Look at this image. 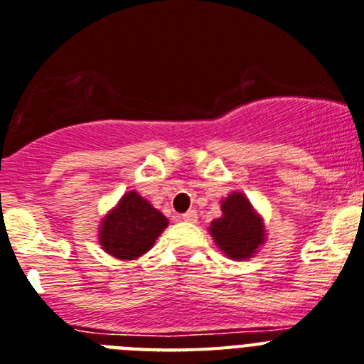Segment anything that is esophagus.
<instances>
[{"mask_svg": "<svg viewBox=\"0 0 364 364\" xmlns=\"http://www.w3.org/2000/svg\"><path fill=\"white\" fill-rule=\"evenodd\" d=\"M181 220L186 221V223H196V221H198V213H196V210H188V213L183 214Z\"/></svg>", "mask_w": 364, "mask_h": 364, "instance_id": "1", "label": "esophagus"}]
</instances>
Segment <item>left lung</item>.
I'll return each instance as SVG.
<instances>
[{
  "label": "left lung",
  "instance_id": "left-lung-1",
  "mask_svg": "<svg viewBox=\"0 0 364 364\" xmlns=\"http://www.w3.org/2000/svg\"><path fill=\"white\" fill-rule=\"evenodd\" d=\"M220 203L221 216L208 227L214 243L232 260L252 258L267 240L264 218L243 192H230Z\"/></svg>",
  "mask_w": 364,
  "mask_h": 364
}]
</instances>
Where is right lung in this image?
I'll list each match as a JSON object with an SVG mask.
<instances>
[{"label": "right lung", "instance_id": "add662e5", "mask_svg": "<svg viewBox=\"0 0 364 364\" xmlns=\"http://www.w3.org/2000/svg\"><path fill=\"white\" fill-rule=\"evenodd\" d=\"M168 220L139 192L129 191L100 220V247L119 258L135 260L154 247Z\"/></svg>", "mask_w": 364, "mask_h": 364}]
</instances>
